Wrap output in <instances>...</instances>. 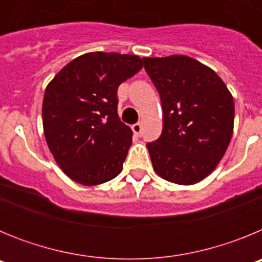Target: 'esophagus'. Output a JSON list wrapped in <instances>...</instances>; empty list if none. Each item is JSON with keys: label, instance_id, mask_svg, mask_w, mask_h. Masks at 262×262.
Wrapping results in <instances>:
<instances>
[{"label": "esophagus", "instance_id": "1", "mask_svg": "<svg viewBox=\"0 0 262 262\" xmlns=\"http://www.w3.org/2000/svg\"><path fill=\"white\" fill-rule=\"evenodd\" d=\"M133 131L135 135H140V134H142V124L140 123L133 124Z\"/></svg>", "mask_w": 262, "mask_h": 262}]
</instances>
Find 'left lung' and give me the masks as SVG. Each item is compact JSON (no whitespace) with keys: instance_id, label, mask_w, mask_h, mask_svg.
I'll return each instance as SVG.
<instances>
[{"instance_id":"left-lung-1","label":"left lung","mask_w":262,"mask_h":262,"mask_svg":"<svg viewBox=\"0 0 262 262\" xmlns=\"http://www.w3.org/2000/svg\"><path fill=\"white\" fill-rule=\"evenodd\" d=\"M159 90L163 134L148 143L155 172L177 185H194L214 172L233 133L235 103L210 67L193 57H143Z\"/></svg>"}]
</instances>
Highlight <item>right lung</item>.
Returning a JSON list of instances; mask_svg holds the SVG:
<instances>
[{
  "label": "right lung",
  "instance_id": "obj_1",
  "mask_svg": "<svg viewBox=\"0 0 262 262\" xmlns=\"http://www.w3.org/2000/svg\"><path fill=\"white\" fill-rule=\"evenodd\" d=\"M142 68L136 55L88 52L50 81L41 106L43 131L71 180L94 186L122 172L133 131L119 119L117 90Z\"/></svg>",
  "mask_w": 262,
  "mask_h": 262
}]
</instances>
